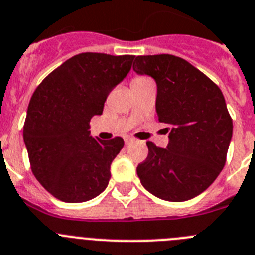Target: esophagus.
<instances>
[{"label": "esophagus", "mask_w": 255, "mask_h": 255, "mask_svg": "<svg viewBox=\"0 0 255 255\" xmlns=\"http://www.w3.org/2000/svg\"><path fill=\"white\" fill-rule=\"evenodd\" d=\"M132 141H134V139H131V137H125V144H126V145H129V144H131Z\"/></svg>", "instance_id": "obj_1"}]
</instances>
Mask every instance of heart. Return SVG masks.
<instances>
[{
  "mask_svg": "<svg viewBox=\"0 0 255 255\" xmlns=\"http://www.w3.org/2000/svg\"><path fill=\"white\" fill-rule=\"evenodd\" d=\"M144 81H148V78H145V77H141V76L135 77V78L132 79L131 85H132V83H140V82H144Z\"/></svg>",
  "mask_w": 255,
  "mask_h": 255,
  "instance_id": "1",
  "label": "heart"
}]
</instances>
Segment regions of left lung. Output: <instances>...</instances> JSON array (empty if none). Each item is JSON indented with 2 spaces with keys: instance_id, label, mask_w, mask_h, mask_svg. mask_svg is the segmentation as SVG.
Returning <instances> with one entry per match:
<instances>
[{
  "instance_id": "8db88e82",
  "label": "left lung",
  "mask_w": 255,
  "mask_h": 255,
  "mask_svg": "<svg viewBox=\"0 0 255 255\" xmlns=\"http://www.w3.org/2000/svg\"><path fill=\"white\" fill-rule=\"evenodd\" d=\"M132 69L156 82L155 109L169 131L167 149L148 141L136 168L145 190L182 202L204 192L220 174L233 136V120L220 88L191 63L170 54L135 57Z\"/></svg>"
}]
</instances>
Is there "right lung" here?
Returning a JSON list of instances; mask_svg holds the SVG:
<instances>
[{"instance_id": "obj_1", "label": "right lung", "mask_w": 255, "mask_h": 255, "mask_svg": "<svg viewBox=\"0 0 255 255\" xmlns=\"http://www.w3.org/2000/svg\"><path fill=\"white\" fill-rule=\"evenodd\" d=\"M132 55L81 53L44 78L32 93L24 141L35 178L64 202H85L109 184L121 137H92L90 121L101 115L111 90L131 69Z\"/></svg>"}]
</instances>
